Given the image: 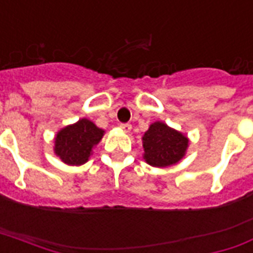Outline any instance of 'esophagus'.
Wrapping results in <instances>:
<instances>
[{"instance_id":"34e87169","label":"esophagus","mask_w":253,"mask_h":253,"mask_svg":"<svg viewBox=\"0 0 253 253\" xmlns=\"http://www.w3.org/2000/svg\"><path fill=\"white\" fill-rule=\"evenodd\" d=\"M120 128L124 130V132H130V129H132V125L129 124V123H124V124H120Z\"/></svg>"}]
</instances>
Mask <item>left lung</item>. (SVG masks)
I'll return each instance as SVG.
<instances>
[{
  "label": "left lung",
  "instance_id": "8db88e82",
  "mask_svg": "<svg viewBox=\"0 0 253 253\" xmlns=\"http://www.w3.org/2000/svg\"><path fill=\"white\" fill-rule=\"evenodd\" d=\"M144 160L156 168L175 165L186 154L189 138L170 128L165 123L156 121L142 137Z\"/></svg>",
  "mask_w": 253,
  "mask_h": 253
}]
</instances>
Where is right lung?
<instances>
[{"instance_id": "1", "label": "right lung", "mask_w": 253, "mask_h": 253, "mask_svg": "<svg viewBox=\"0 0 253 253\" xmlns=\"http://www.w3.org/2000/svg\"><path fill=\"white\" fill-rule=\"evenodd\" d=\"M104 136V130L92 121L82 119L56 133L54 152L67 165H83L91 157L92 149Z\"/></svg>"}]
</instances>
